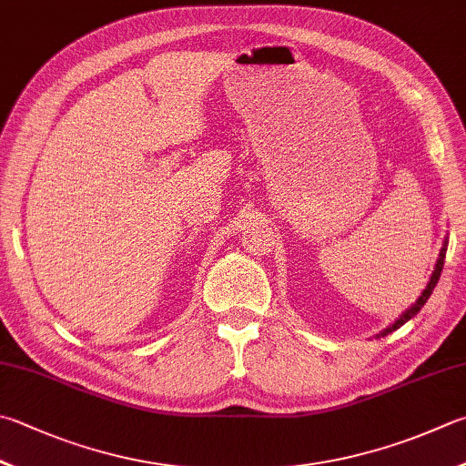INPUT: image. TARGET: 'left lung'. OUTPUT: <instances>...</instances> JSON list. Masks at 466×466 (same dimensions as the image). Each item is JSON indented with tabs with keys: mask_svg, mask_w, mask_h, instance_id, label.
I'll use <instances>...</instances> for the list:
<instances>
[{
	"mask_svg": "<svg viewBox=\"0 0 466 466\" xmlns=\"http://www.w3.org/2000/svg\"><path fill=\"white\" fill-rule=\"evenodd\" d=\"M444 258H446V241H444V248L441 249V258H438V261H436V269H434V274H432V278H430V282H428V286H426V289L422 292V296L418 298L416 300V304L411 306V309H408L406 312H403L400 319L391 324L390 329H385L383 332H381V337H385V335H390V332H393L396 329H400L401 324H406L410 319H414V316L422 310V306L426 304V300L430 298V294H432V289L436 288V284H438V279H441V271H442V266H444Z\"/></svg>",
	"mask_w": 466,
	"mask_h": 466,
	"instance_id": "left-lung-1",
	"label": "left lung"
}]
</instances>
